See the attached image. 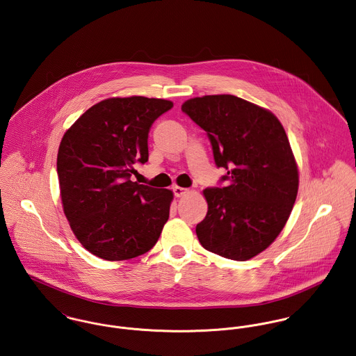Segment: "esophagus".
<instances>
[{"mask_svg": "<svg viewBox=\"0 0 356 356\" xmlns=\"http://www.w3.org/2000/svg\"><path fill=\"white\" fill-rule=\"evenodd\" d=\"M173 192H175V196H176V197H181V196L187 195L190 191H188L187 188H183V187H175Z\"/></svg>", "mask_w": 356, "mask_h": 356, "instance_id": "34e87169", "label": "esophagus"}]
</instances>
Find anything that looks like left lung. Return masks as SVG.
Instances as JSON below:
<instances>
[{
    "label": "left lung",
    "instance_id": "1",
    "mask_svg": "<svg viewBox=\"0 0 356 356\" xmlns=\"http://www.w3.org/2000/svg\"><path fill=\"white\" fill-rule=\"evenodd\" d=\"M210 138L226 187L206 188L209 210L196 225L202 246L245 261L271 245L297 199L300 175L287 134L271 111L233 95H207L183 103Z\"/></svg>",
    "mask_w": 356,
    "mask_h": 356
}]
</instances>
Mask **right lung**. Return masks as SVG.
I'll return each mask as SVG.
<instances>
[{
	"label": "right lung",
	"mask_w": 356,
	"mask_h": 356,
	"mask_svg": "<svg viewBox=\"0 0 356 356\" xmlns=\"http://www.w3.org/2000/svg\"><path fill=\"white\" fill-rule=\"evenodd\" d=\"M172 107L164 99L110 97L85 111L62 138L56 170L63 213L92 254L129 260L159 241L173 192L130 177L134 164L149 159L152 123Z\"/></svg>",
	"instance_id": "1"
}]
</instances>
